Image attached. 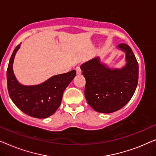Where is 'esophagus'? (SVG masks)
Segmentation results:
<instances>
[{
    "mask_svg": "<svg viewBox=\"0 0 156 156\" xmlns=\"http://www.w3.org/2000/svg\"><path fill=\"white\" fill-rule=\"evenodd\" d=\"M76 73H77L78 75H80V74L82 73V71H81L80 67L79 66H78L76 68Z\"/></svg>",
    "mask_w": 156,
    "mask_h": 156,
    "instance_id": "34e87169",
    "label": "esophagus"
}]
</instances>
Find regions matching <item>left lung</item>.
Segmentation results:
<instances>
[{
  "label": "left lung",
  "mask_w": 156,
  "mask_h": 156,
  "mask_svg": "<svg viewBox=\"0 0 156 156\" xmlns=\"http://www.w3.org/2000/svg\"><path fill=\"white\" fill-rule=\"evenodd\" d=\"M117 48L126 54V63L122 69H109L98 56L80 66L86 80L85 99L98 112L112 113L122 108L137 87L139 64L132 50L126 44Z\"/></svg>",
  "instance_id": "8db88e82"
}]
</instances>
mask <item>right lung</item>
Instances as JSON below:
<instances>
[{"instance_id": "right-lung-1", "label": "right lung", "mask_w": 156, "mask_h": 156, "mask_svg": "<svg viewBox=\"0 0 156 156\" xmlns=\"http://www.w3.org/2000/svg\"><path fill=\"white\" fill-rule=\"evenodd\" d=\"M17 45L10 57L7 70L8 93L13 103L26 115L34 118L44 119L53 115L60 106L63 93L76 76L75 70L54 76L36 85H23L13 73L12 64Z\"/></svg>"}]
</instances>
